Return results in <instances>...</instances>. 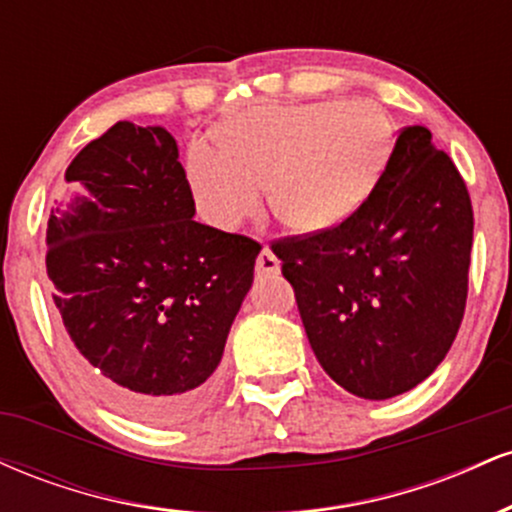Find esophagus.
I'll list each match as a JSON object with an SVG mask.
<instances>
[{
    "instance_id": "34e87169",
    "label": "esophagus",
    "mask_w": 512,
    "mask_h": 512,
    "mask_svg": "<svg viewBox=\"0 0 512 512\" xmlns=\"http://www.w3.org/2000/svg\"><path fill=\"white\" fill-rule=\"evenodd\" d=\"M279 269H281V264L269 248H264L260 255H257V276H274V274H279Z\"/></svg>"
}]
</instances>
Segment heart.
Instances as JSON below:
<instances>
[{"label":"heart","instance_id":"heart-1","mask_svg":"<svg viewBox=\"0 0 512 512\" xmlns=\"http://www.w3.org/2000/svg\"><path fill=\"white\" fill-rule=\"evenodd\" d=\"M395 129L373 101L262 105L221 127V144L197 139L185 173L199 214L231 231L260 207L317 233L349 219L387 166Z\"/></svg>","mask_w":512,"mask_h":512}]
</instances>
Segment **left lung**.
<instances>
[{
    "instance_id": "left-lung-1",
    "label": "left lung",
    "mask_w": 512,
    "mask_h": 512,
    "mask_svg": "<svg viewBox=\"0 0 512 512\" xmlns=\"http://www.w3.org/2000/svg\"><path fill=\"white\" fill-rule=\"evenodd\" d=\"M472 199L426 127L399 129L366 202L334 228L272 243L317 361L363 399L440 366L467 305Z\"/></svg>"
}]
</instances>
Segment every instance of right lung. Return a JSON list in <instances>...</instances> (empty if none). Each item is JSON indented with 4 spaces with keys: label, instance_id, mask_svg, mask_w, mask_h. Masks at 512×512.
I'll return each mask as SVG.
<instances>
[{
    "label": "right lung",
    "instance_id": "add662e5",
    "mask_svg": "<svg viewBox=\"0 0 512 512\" xmlns=\"http://www.w3.org/2000/svg\"><path fill=\"white\" fill-rule=\"evenodd\" d=\"M45 267L84 383L149 421L192 419L219 390L228 330L262 245L192 219L178 144L117 122L69 163Z\"/></svg>",
    "mask_w": 512,
    "mask_h": 512
}]
</instances>
